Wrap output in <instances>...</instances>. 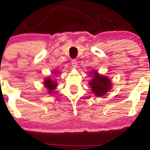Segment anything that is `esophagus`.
Wrapping results in <instances>:
<instances>
[{
  "instance_id": "obj_1",
  "label": "esophagus",
  "mask_w": 150,
  "mask_h": 150,
  "mask_svg": "<svg viewBox=\"0 0 150 150\" xmlns=\"http://www.w3.org/2000/svg\"><path fill=\"white\" fill-rule=\"evenodd\" d=\"M71 65L72 66H73V68H77V62L75 59H73L71 61Z\"/></svg>"
}]
</instances>
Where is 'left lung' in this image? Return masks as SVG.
I'll use <instances>...</instances> for the list:
<instances>
[{"mask_svg":"<svg viewBox=\"0 0 150 150\" xmlns=\"http://www.w3.org/2000/svg\"><path fill=\"white\" fill-rule=\"evenodd\" d=\"M92 79L89 81V85L92 88V92L96 97H101L106 94L111 88V82L108 77L99 75L97 71L90 72Z\"/></svg>","mask_w":150,"mask_h":150,"instance_id":"8db88e82","label":"left lung"}]
</instances>
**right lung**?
<instances>
[{"label": "right lung", "mask_w": 150, "mask_h": 150, "mask_svg": "<svg viewBox=\"0 0 150 150\" xmlns=\"http://www.w3.org/2000/svg\"><path fill=\"white\" fill-rule=\"evenodd\" d=\"M58 71H55L54 73L56 74L58 73ZM44 85L45 86V87L48 89L49 91V94H53V90L56 88L57 87V82L56 81H53V80H51L49 77H46L45 80L44 81Z\"/></svg>", "instance_id": "right-lung-1"}]
</instances>
